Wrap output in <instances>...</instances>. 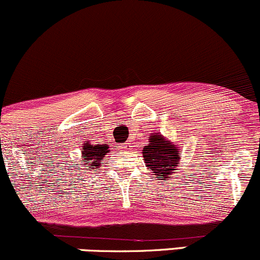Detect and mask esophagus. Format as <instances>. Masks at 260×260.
<instances>
[{
  "mask_svg": "<svg viewBox=\"0 0 260 260\" xmlns=\"http://www.w3.org/2000/svg\"><path fill=\"white\" fill-rule=\"evenodd\" d=\"M119 147H122V148H123V149H129V145H128V144H123V145H119Z\"/></svg>",
  "mask_w": 260,
  "mask_h": 260,
  "instance_id": "34e87169",
  "label": "esophagus"
}]
</instances>
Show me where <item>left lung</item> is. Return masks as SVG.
I'll use <instances>...</instances> for the list:
<instances>
[{
	"mask_svg": "<svg viewBox=\"0 0 260 260\" xmlns=\"http://www.w3.org/2000/svg\"><path fill=\"white\" fill-rule=\"evenodd\" d=\"M180 155L174 144L165 141L159 133H153L149 137V144L143 148L144 161L148 169L154 173L155 178H162V180H168L174 173Z\"/></svg>",
	"mask_w": 260,
	"mask_h": 260,
	"instance_id": "left-lung-1",
	"label": "left lung"
}]
</instances>
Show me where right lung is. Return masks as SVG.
Returning a JSON list of instances; mask_svg holds the SVG:
<instances>
[{"instance_id": "right-lung-1", "label": "right lung", "mask_w": 260, "mask_h": 260, "mask_svg": "<svg viewBox=\"0 0 260 260\" xmlns=\"http://www.w3.org/2000/svg\"><path fill=\"white\" fill-rule=\"evenodd\" d=\"M84 150H82V156H84V160H87L88 162H85L84 167L88 168H96L100 167V162L104 160V156L106 155L108 152V145L102 144V145H91L90 143H86L82 145Z\"/></svg>"}]
</instances>
